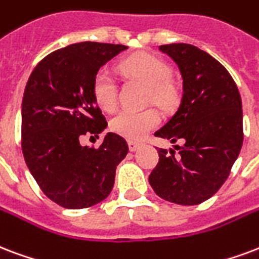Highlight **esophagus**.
Returning <instances> with one entry per match:
<instances>
[{"mask_svg":"<svg viewBox=\"0 0 259 259\" xmlns=\"http://www.w3.org/2000/svg\"><path fill=\"white\" fill-rule=\"evenodd\" d=\"M129 149H130V152H136L138 149V148H140V144L138 143H136V141H129Z\"/></svg>","mask_w":259,"mask_h":259,"instance_id":"obj_1","label":"esophagus"}]
</instances>
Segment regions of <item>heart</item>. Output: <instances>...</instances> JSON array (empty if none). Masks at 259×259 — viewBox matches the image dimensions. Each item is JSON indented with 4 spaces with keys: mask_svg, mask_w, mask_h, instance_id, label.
Returning <instances> with one entry per match:
<instances>
[{
    "mask_svg": "<svg viewBox=\"0 0 259 259\" xmlns=\"http://www.w3.org/2000/svg\"><path fill=\"white\" fill-rule=\"evenodd\" d=\"M121 70L127 77L149 87V99L161 107H171L178 99V88L171 80L172 70L159 57L138 53L122 61ZM92 96L100 108L112 111L116 107V84L107 70H99L92 80ZM160 123L156 110H122L111 119L114 133L130 140H140Z\"/></svg>",
    "mask_w": 259,
    "mask_h": 259,
    "instance_id": "heart-1",
    "label": "heart"
}]
</instances>
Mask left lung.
Masks as SVG:
<instances>
[{
	"label": "left lung",
	"instance_id": "1",
	"mask_svg": "<svg viewBox=\"0 0 259 259\" xmlns=\"http://www.w3.org/2000/svg\"><path fill=\"white\" fill-rule=\"evenodd\" d=\"M182 74L178 111L155 133L175 144L179 153L159 148V163L149 175L160 198L198 205L210 198L230 175L243 144L242 99L234 78L206 51L187 43L159 46Z\"/></svg>",
	"mask_w": 259,
	"mask_h": 259
}]
</instances>
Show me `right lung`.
I'll use <instances>...</instances> for the list:
<instances>
[{
	"label": "right lung",
	"instance_id": "1",
	"mask_svg": "<svg viewBox=\"0 0 259 259\" xmlns=\"http://www.w3.org/2000/svg\"><path fill=\"white\" fill-rule=\"evenodd\" d=\"M127 47L81 42L51 53L36 65L21 103V148L29 172L59 206L84 209L111 193L116 165L129 147L107 133L99 148L82 147L85 134L99 136L106 118L92 96L99 69Z\"/></svg>",
	"mask_w": 259,
	"mask_h": 259
}]
</instances>
